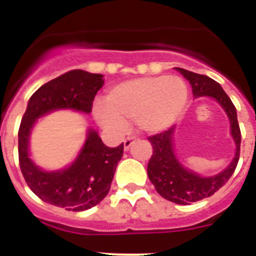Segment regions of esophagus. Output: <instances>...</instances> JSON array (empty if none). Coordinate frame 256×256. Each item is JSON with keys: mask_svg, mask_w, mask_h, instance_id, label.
I'll return each mask as SVG.
<instances>
[{"mask_svg": "<svg viewBox=\"0 0 256 256\" xmlns=\"http://www.w3.org/2000/svg\"><path fill=\"white\" fill-rule=\"evenodd\" d=\"M134 136H128V137H126V140H124V148H126V150H128V148H130V146H132V144H133V141H134Z\"/></svg>", "mask_w": 256, "mask_h": 256, "instance_id": "1", "label": "esophagus"}]
</instances>
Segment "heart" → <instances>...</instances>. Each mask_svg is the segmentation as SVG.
Returning a JSON list of instances; mask_svg holds the SVG:
<instances>
[{"label":"heart","instance_id":"b5f03b06","mask_svg":"<svg viewBox=\"0 0 256 256\" xmlns=\"http://www.w3.org/2000/svg\"><path fill=\"white\" fill-rule=\"evenodd\" d=\"M188 100V88L180 76H144L110 88L106 101H96L94 114L106 130L120 132L126 120H136L146 132L166 130Z\"/></svg>","mask_w":256,"mask_h":256}]
</instances>
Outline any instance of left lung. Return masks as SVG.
<instances>
[{"instance_id":"left-lung-1","label":"left lung","mask_w":256,"mask_h":256,"mask_svg":"<svg viewBox=\"0 0 256 256\" xmlns=\"http://www.w3.org/2000/svg\"><path fill=\"white\" fill-rule=\"evenodd\" d=\"M177 70H180L184 78L188 79L196 97L210 96L223 106L230 118V133L236 142L234 159L226 170L212 177H200L184 168L174 155V126L148 137V140L152 146V155L148 164V176L151 183L155 186L158 194L166 200L180 205H190L195 201L210 198L228 182L240 159L241 130L237 122L236 108L218 82L206 76L192 73L180 68H177Z\"/></svg>"}]
</instances>
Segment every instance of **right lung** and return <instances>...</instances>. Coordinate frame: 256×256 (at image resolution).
Instances as JSON below:
<instances>
[{
    "label": "right lung",
    "mask_w": 256,
    "mask_h": 256,
    "mask_svg": "<svg viewBox=\"0 0 256 256\" xmlns=\"http://www.w3.org/2000/svg\"><path fill=\"white\" fill-rule=\"evenodd\" d=\"M102 76L72 70L44 83L29 98L19 126V164L29 188L44 202L83 212L96 206L108 195L123 156V144L115 148H108L91 130L76 162L64 170L51 173L37 168L28 154L29 133L36 119L58 108L91 112L94 96L104 84Z\"/></svg>",
    "instance_id": "obj_1"
}]
</instances>
